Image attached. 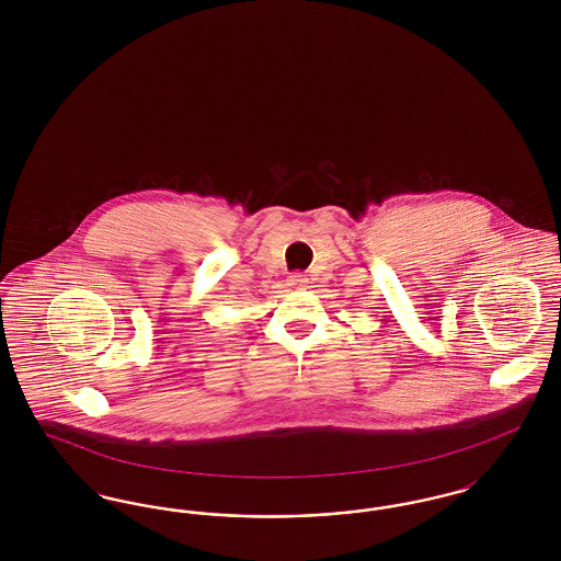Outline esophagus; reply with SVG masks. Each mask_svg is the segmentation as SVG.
I'll list each match as a JSON object with an SVG mask.
<instances>
[{"label":"esophagus","instance_id":"1","mask_svg":"<svg viewBox=\"0 0 561 561\" xmlns=\"http://www.w3.org/2000/svg\"><path fill=\"white\" fill-rule=\"evenodd\" d=\"M288 282H290V286H294V288H302L307 284V277L300 275V273H294V275L288 277Z\"/></svg>","mask_w":561,"mask_h":561}]
</instances>
